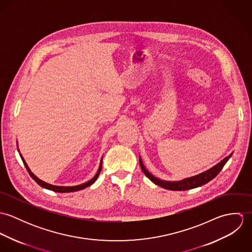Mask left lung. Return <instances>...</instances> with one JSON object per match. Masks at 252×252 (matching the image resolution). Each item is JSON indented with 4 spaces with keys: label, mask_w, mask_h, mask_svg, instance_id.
Returning a JSON list of instances; mask_svg holds the SVG:
<instances>
[{
    "label": "left lung",
    "mask_w": 252,
    "mask_h": 252,
    "mask_svg": "<svg viewBox=\"0 0 252 252\" xmlns=\"http://www.w3.org/2000/svg\"><path fill=\"white\" fill-rule=\"evenodd\" d=\"M232 155V154H231ZM231 155L225 157L221 162H219L215 167L211 168L210 170L197 175L195 177H191L188 179H184V180H180V181H165V180H159L155 177H153L145 168H144V164L140 158V165L141 168L144 173V175L151 180L152 182H154L155 184H157L158 186H161L165 189H169V190H174V191H183V190H189V189H193L199 186H202L206 183H208L209 181L215 179L216 176L219 174V172L222 170V168L224 167V165L226 164V162L229 160V158L231 157Z\"/></svg>",
    "instance_id": "left-lung-1"
}]
</instances>
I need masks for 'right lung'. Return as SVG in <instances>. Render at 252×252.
I'll list each match as a JSON object with an SVG mask.
<instances>
[{
  "label": "right lung",
  "mask_w": 252,
  "mask_h": 252,
  "mask_svg": "<svg viewBox=\"0 0 252 252\" xmlns=\"http://www.w3.org/2000/svg\"><path fill=\"white\" fill-rule=\"evenodd\" d=\"M20 156H21V154H20ZM21 159H22V161H23V163H24V165H25V167H26V169H27V171H28L29 175L31 176V178H32L33 180H35L39 186H41V187H43V188H46V189H48V190H52V191H54V192H59V193L75 192V191H78V190H81V189H84V188H86V187L90 186L91 184H93V183L96 181V180L98 179V177H99V175H100V173H101V170H102V161H101V163H100V167H99V170H98V172H97L96 176H95L92 180H90L89 181L85 182V183H82V184H80V185H76V186H56V185H52V184L46 183V182H44V181H42V180L37 179L36 176H35V175L30 171L29 167L27 166V164H26V162L24 161V159H23V157H22V156H21Z\"/></svg>",
  "instance_id": "add662e5"
}]
</instances>
